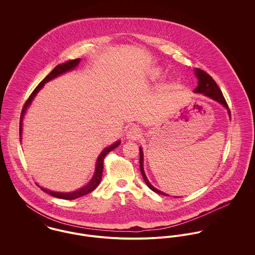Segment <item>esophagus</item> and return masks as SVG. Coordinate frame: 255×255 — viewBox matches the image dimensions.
<instances>
[{"label": "esophagus", "instance_id": "esophagus-1", "mask_svg": "<svg viewBox=\"0 0 255 255\" xmlns=\"http://www.w3.org/2000/svg\"><path fill=\"white\" fill-rule=\"evenodd\" d=\"M140 135H141V129L138 127H136V126H132L128 130V133H127L128 138L132 139V140L138 139V137H140Z\"/></svg>", "mask_w": 255, "mask_h": 255}]
</instances>
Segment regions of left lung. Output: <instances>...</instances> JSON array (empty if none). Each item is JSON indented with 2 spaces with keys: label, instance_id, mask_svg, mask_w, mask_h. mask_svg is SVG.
<instances>
[{
  "label": "left lung",
  "instance_id": "1",
  "mask_svg": "<svg viewBox=\"0 0 255 255\" xmlns=\"http://www.w3.org/2000/svg\"><path fill=\"white\" fill-rule=\"evenodd\" d=\"M195 74H196V76H197V78H198V86L194 89V92L203 93L204 95H206V96L212 98L213 100H216L217 102L221 103L223 106H225L227 109L229 110V106H228V104H227V101H226V99H225V97H224V95H223L221 89L219 88L217 83H216L215 80L212 78V76L209 75L206 72L200 70V69H196V70H195ZM229 114H230V116H231L230 110H229ZM139 151H140V155H139V156H140V157H139L140 172H141V175H142V177H143V179H144V182H146L147 186H148L151 190H153L154 192H156V193L169 196L168 194H166V193H164V192H162V191L156 189V188L149 182V181L147 180L145 174H144V170H143V153H142L141 148L139 149Z\"/></svg>",
  "mask_w": 255,
  "mask_h": 255
}]
</instances>
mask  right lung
<instances>
[{"label":"right lung","instance_id":"obj_1","mask_svg":"<svg viewBox=\"0 0 255 255\" xmlns=\"http://www.w3.org/2000/svg\"><path fill=\"white\" fill-rule=\"evenodd\" d=\"M80 62V59H75V60H72V61H69L63 65H58L51 73H49L38 85L36 86V88L32 91V93L30 94V96L28 97V99L25 101L24 105H23V108L21 110V115H20V122H19V135H21V124H22V118H23V115L25 113V111L27 109V107L31 104V101L33 100V98L35 97V95L37 94V92L43 87V85L48 82L49 80L55 78L56 76L62 74V73H66L68 71H71L74 69L78 63ZM120 141H117L116 143H114L113 145L107 147L103 150V152L99 155L98 159H97V164H96V171H95V174H94V177L92 178L91 182H89L86 186L80 188L79 190H76L74 192H70V193H62V192H54V191H51V190H48V189H45V188H42L41 189L44 191V192H47L49 193L50 195L52 196H55V197H58V198H62V199H67V200H73V199H76L80 196H83V195H86L88 193H90L91 191H93L97 186L98 184L101 182V179H102V173H103V162H104V158L105 156L111 152L112 150H114L115 148H117L118 146L120 145Z\"/></svg>","mask_w":255,"mask_h":255}]
</instances>
